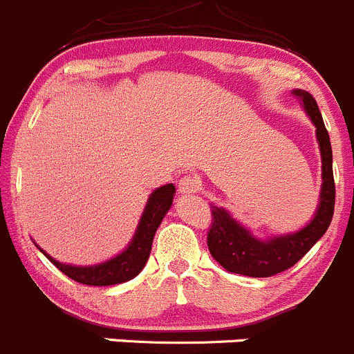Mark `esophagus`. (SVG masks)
Returning a JSON list of instances; mask_svg holds the SVG:
<instances>
[{
  "instance_id": "esophagus-1",
  "label": "esophagus",
  "mask_w": 354,
  "mask_h": 354,
  "mask_svg": "<svg viewBox=\"0 0 354 354\" xmlns=\"http://www.w3.org/2000/svg\"><path fill=\"white\" fill-rule=\"evenodd\" d=\"M178 190L180 194H196L199 192V181L192 174H183V176L178 180Z\"/></svg>"
}]
</instances>
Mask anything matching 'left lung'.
I'll use <instances>...</instances> for the list:
<instances>
[{
	"label": "left lung",
	"mask_w": 354,
	"mask_h": 354,
	"mask_svg": "<svg viewBox=\"0 0 354 354\" xmlns=\"http://www.w3.org/2000/svg\"><path fill=\"white\" fill-rule=\"evenodd\" d=\"M307 115L316 125V138L322 151V199L316 216L302 230L288 236L259 241L227 213L223 207L211 206V225L207 229V248L213 259L229 272L252 277H269L295 266L326 232L335 207V181L332 169V147L328 131L323 124L316 99L306 91H295Z\"/></svg>",
	"instance_id": "8db88e82"
}]
</instances>
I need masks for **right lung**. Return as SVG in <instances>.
I'll list each match as a JSON object with an SVG mask.
<instances>
[{"mask_svg": "<svg viewBox=\"0 0 354 354\" xmlns=\"http://www.w3.org/2000/svg\"><path fill=\"white\" fill-rule=\"evenodd\" d=\"M174 192H176V188H174V185L169 183L157 188L151 194L147 207H145L143 216H141L140 225H138L136 236L132 237V243L129 244L125 252H122L120 255L108 260V262L99 263V266L94 267H75L57 262L45 252L43 253L62 274L75 279L77 283H82V285L110 286L129 281V279L136 277L143 270L145 263L150 257L153 236L157 232L158 225H160L162 218L166 216L171 204H173Z\"/></svg>", "mask_w": 354, "mask_h": 354, "instance_id": "1", "label": "right lung"}]
</instances>
